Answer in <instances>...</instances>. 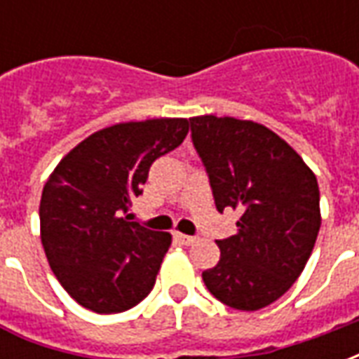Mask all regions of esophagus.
Masks as SVG:
<instances>
[{
    "label": "esophagus",
    "mask_w": 359,
    "mask_h": 359,
    "mask_svg": "<svg viewBox=\"0 0 359 359\" xmlns=\"http://www.w3.org/2000/svg\"><path fill=\"white\" fill-rule=\"evenodd\" d=\"M175 238L180 242V244H184V246H192L198 238L196 236H190V234H182V233H177L175 234Z\"/></svg>",
    "instance_id": "esophagus-1"
}]
</instances>
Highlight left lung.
Masks as SVG:
<instances>
[{
	"instance_id": "8db88e82",
	"label": "left lung",
	"mask_w": 359,
	"mask_h": 359,
	"mask_svg": "<svg viewBox=\"0 0 359 359\" xmlns=\"http://www.w3.org/2000/svg\"><path fill=\"white\" fill-rule=\"evenodd\" d=\"M217 211L238 210V233L217 241L219 264L203 271L225 306L256 311L280 298L308 264L321 226L313 172L280 136L254 121L190 118Z\"/></svg>"
}]
</instances>
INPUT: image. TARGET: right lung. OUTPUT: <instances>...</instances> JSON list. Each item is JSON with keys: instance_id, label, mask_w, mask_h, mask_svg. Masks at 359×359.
<instances>
[{"instance_id": "1", "label": "right lung", "mask_w": 359, "mask_h": 359, "mask_svg": "<svg viewBox=\"0 0 359 359\" xmlns=\"http://www.w3.org/2000/svg\"><path fill=\"white\" fill-rule=\"evenodd\" d=\"M187 118H149L97 130L67 154L46 182L40 229L61 286L95 313L140 304L171 246L126 215L151 163L182 144Z\"/></svg>"}]
</instances>
